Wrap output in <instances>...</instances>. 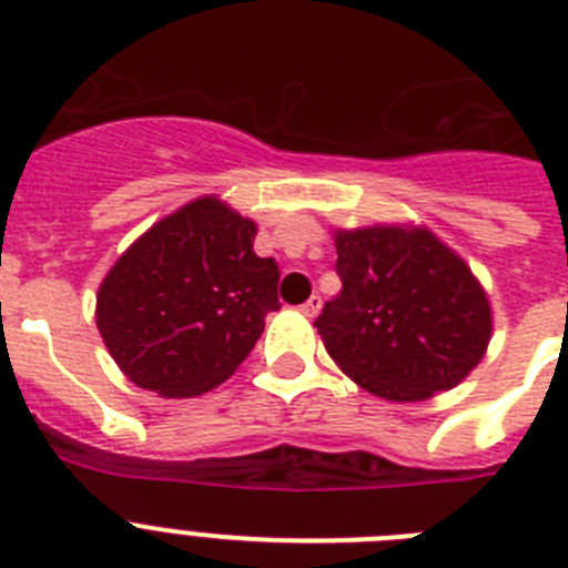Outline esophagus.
<instances>
[{
  "instance_id": "obj_1",
  "label": "esophagus",
  "mask_w": 568,
  "mask_h": 568,
  "mask_svg": "<svg viewBox=\"0 0 568 568\" xmlns=\"http://www.w3.org/2000/svg\"><path fill=\"white\" fill-rule=\"evenodd\" d=\"M318 310H321V295H313V298L301 304V313L307 315V318H315V315H318Z\"/></svg>"
}]
</instances>
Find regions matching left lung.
<instances>
[{
  "label": "left lung",
  "instance_id": "left-lung-1",
  "mask_svg": "<svg viewBox=\"0 0 568 568\" xmlns=\"http://www.w3.org/2000/svg\"><path fill=\"white\" fill-rule=\"evenodd\" d=\"M341 293L318 327L329 358L366 393L426 400L480 364L491 310L466 261L426 227L335 230Z\"/></svg>",
  "mask_w": 568,
  "mask_h": 568
}]
</instances>
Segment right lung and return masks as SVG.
I'll list each match as a JSON object with an SVG mask.
<instances>
[{
  "label": "right lung",
  "mask_w": 568,
  "mask_h": 568,
  "mask_svg": "<svg viewBox=\"0 0 568 568\" xmlns=\"http://www.w3.org/2000/svg\"><path fill=\"white\" fill-rule=\"evenodd\" d=\"M255 222L204 195L164 215L104 275L97 327L135 386L193 398L224 384L278 310V264Z\"/></svg>",
  "instance_id": "1"
}]
</instances>
